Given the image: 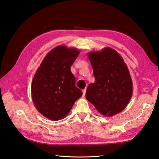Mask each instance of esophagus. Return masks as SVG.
<instances>
[{
	"mask_svg": "<svg viewBox=\"0 0 159 159\" xmlns=\"http://www.w3.org/2000/svg\"><path fill=\"white\" fill-rule=\"evenodd\" d=\"M82 91H83V95H82V96H83V98H84V96L85 95V91H86V89H84Z\"/></svg>",
	"mask_w": 159,
	"mask_h": 159,
	"instance_id": "esophagus-1",
	"label": "esophagus"
}]
</instances>
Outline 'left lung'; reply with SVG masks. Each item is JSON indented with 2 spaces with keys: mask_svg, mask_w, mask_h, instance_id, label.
<instances>
[{
  "mask_svg": "<svg viewBox=\"0 0 159 159\" xmlns=\"http://www.w3.org/2000/svg\"><path fill=\"white\" fill-rule=\"evenodd\" d=\"M88 57L95 82L86 90V99L104 116L111 117L125 108L133 94V82L126 64L116 50L104 48Z\"/></svg>",
  "mask_w": 159,
  "mask_h": 159,
  "instance_id": "1",
  "label": "left lung"
}]
</instances>
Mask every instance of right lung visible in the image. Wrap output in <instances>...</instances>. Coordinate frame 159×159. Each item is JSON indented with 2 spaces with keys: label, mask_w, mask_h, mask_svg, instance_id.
Returning <instances> with one entry per match:
<instances>
[{
  "label": "right lung",
  "mask_w": 159,
  "mask_h": 159,
  "mask_svg": "<svg viewBox=\"0 0 159 159\" xmlns=\"http://www.w3.org/2000/svg\"><path fill=\"white\" fill-rule=\"evenodd\" d=\"M80 52L74 48L56 46L48 53L34 76L33 103L43 116L52 121L65 118L82 95L70 70Z\"/></svg>",
  "instance_id": "add662e5"
}]
</instances>
